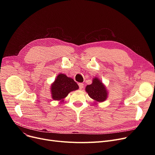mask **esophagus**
Masks as SVG:
<instances>
[{"instance_id": "esophagus-1", "label": "esophagus", "mask_w": 155, "mask_h": 155, "mask_svg": "<svg viewBox=\"0 0 155 155\" xmlns=\"http://www.w3.org/2000/svg\"><path fill=\"white\" fill-rule=\"evenodd\" d=\"M78 85H79V88H80V90H82L83 88H84V84L80 83V84H78Z\"/></svg>"}]
</instances>
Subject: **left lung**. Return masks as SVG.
I'll return each mask as SVG.
<instances>
[{"label": "left lung", "mask_w": 155, "mask_h": 155, "mask_svg": "<svg viewBox=\"0 0 155 155\" xmlns=\"http://www.w3.org/2000/svg\"><path fill=\"white\" fill-rule=\"evenodd\" d=\"M85 91L96 104L104 102L108 97V90L101 80L97 77H94L92 83L86 86Z\"/></svg>", "instance_id": "left-lung-1"}]
</instances>
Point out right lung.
Wrapping results in <instances>:
<instances>
[{"instance_id":"obj_1","label":"right lung","mask_w":155,"mask_h":155,"mask_svg":"<svg viewBox=\"0 0 155 155\" xmlns=\"http://www.w3.org/2000/svg\"><path fill=\"white\" fill-rule=\"evenodd\" d=\"M78 85L73 78L60 73L51 85V97L54 101L62 102L70 92L78 90Z\"/></svg>"}]
</instances>
